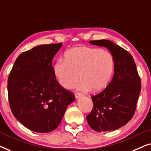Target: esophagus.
<instances>
[{
    "instance_id": "34e87169",
    "label": "esophagus",
    "mask_w": 151,
    "mask_h": 151,
    "mask_svg": "<svg viewBox=\"0 0 151 151\" xmlns=\"http://www.w3.org/2000/svg\"><path fill=\"white\" fill-rule=\"evenodd\" d=\"M82 95L81 93H75V98L76 99H78L80 98H81Z\"/></svg>"
}]
</instances>
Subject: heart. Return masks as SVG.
Returning a JSON list of instances; mask_svg holds the SVG:
<instances>
[{
	"instance_id": "b5f03b06",
	"label": "heart",
	"mask_w": 151,
	"mask_h": 151,
	"mask_svg": "<svg viewBox=\"0 0 151 151\" xmlns=\"http://www.w3.org/2000/svg\"><path fill=\"white\" fill-rule=\"evenodd\" d=\"M114 59L108 51L88 47H77L65 53L63 60L53 66L58 82L66 89L78 85L80 91H98L106 87L114 71Z\"/></svg>"
}]
</instances>
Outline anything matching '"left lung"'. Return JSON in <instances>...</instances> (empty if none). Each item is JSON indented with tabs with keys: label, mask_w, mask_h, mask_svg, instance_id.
Segmentation results:
<instances>
[{
	"label": "left lung",
	"mask_w": 151,
	"mask_h": 151,
	"mask_svg": "<svg viewBox=\"0 0 151 151\" xmlns=\"http://www.w3.org/2000/svg\"><path fill=\"white\" fill-rule=\"evenodd\" d=\"M106 47L114 59V76L102 92L92 96L93 108L86 116L92 129L111 131L127 124L133 117L141 91V82L131 53L109 40L89 41Z\"/></svg>",
	"instance_id": "obj_1"
}]
</instances>
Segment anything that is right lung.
<instances>
[{
  "mask_svg": "<svg viewBox=\"0 0 151 151\" xmlns=\"http://www.w3.org/2000/svg\"><path fill=\"white\" fill-rule=\"evenodd\" d=\"M62 43L42 45L22 53L8 78V98L14 116L37 133L58 127L75 96L55 79L52 60Z\"/></svg>",
  "mask_w": 151,
  "mask_h": 151,
  "instance_id": "add662e5",
  "label": "right lung"
}]
</instances>
